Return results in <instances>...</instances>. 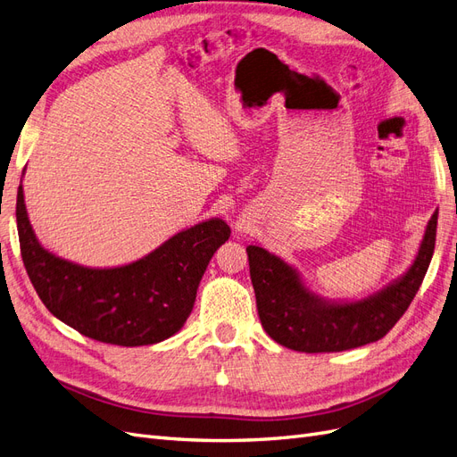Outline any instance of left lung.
Segmentation results:
<instances>
[{
    "label": "left lung",
    "mask_w": 457,
    "mask_h": 457,
    "mask_svg": "<svg viewBox=\"0 0 457 457\" xmlns=\"http://www.w3.org/2000/svg\"><path fill=\"white\" fill-rule=\"evenodd\" d=\"M438 212L428 219L416 259L396 280L379 292L354 301H336L314 294L295 267L261 245H247L257 311L267 334L299 353H339L381 339L425 278L433 259Z\"/></svg>",
    "instance_id": "obj_1"
}]
</instances>
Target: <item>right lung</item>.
<instances>
[{
    "instance_id": "right-lung-1",
    "label": "right lung",
    "mask_w": 457,
    "mask_h": 457,
    "mask_svg": "<svg viewBox=\"0 0 457 457\" xmlns=\"http://www.w3.org/2000/svg\"><path fill=\"white\" fill-rule=\"evenodd\" d=\"M17 228L26 272L49 312L81 336L121 347L160 343L185 326L207 265L230 237L225 220L213 217L173 234L128 265L84 267L41 245L22 185Z\"/></svg>"
}]
</instances>
